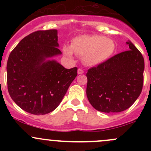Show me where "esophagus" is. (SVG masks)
I'll use <instances>...</instances> for the list:
<instances>
[{"mask_svg":"<svg viewBox=\"0 0 151 151\" xmlns=\"http://www.w3.org/2000/svg\"><path fill=\"white\" fill-rule=\"evenodd\" d=\"M77 73H78L79 74H82L84 73V71H83V69H81V68H78V70H77Z\"/></svg>","mask_w":151,"mask_h":151,"instance_id":"obj_1","label":"esophagus"}]
</instances>
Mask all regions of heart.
Here are the masks:
<instances>
[{
  "mask_svg": "<svg viewBox=\"0 0 151 151\" xmlns=\"http://www.w3.org/2000/svg\"><path fill=\"white\" fill-rule=\"evenodd\" d=\"M115 50V43L112 39L100 35L81 36L75 38L71 47L64 46L65 55L72 58L73 54L83 58L87 66L99 65L107 60Z\"/></svg>",
  "mask_w": 151,
  "mask_h": 151,
  "instance_id": "heart-1",
  "label": "heart"
}]
</instances>
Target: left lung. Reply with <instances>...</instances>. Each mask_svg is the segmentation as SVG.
<instances>
[{
    "label": "left lung",
    "instance_id": "obj_1",
    "mask_svg": "<svg viewBox=\"0 0 151 151\" xmlns=\"http://www.w3.org/2000/svg\"><path fill=\"white\" fill-rule=\"evenodd\" d=\"M129 50L88 70L86 93L91 104L102 112H120L130 107L143 86L144 58L131 42Z\"/></svg>",
    "mask_w": 151,
    "mask_h": 151
}]
</instances>
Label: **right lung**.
Instances as JSON below:
<instances>
[{
  "label": "right lung",
  "instance_id": "add662e5",
  "mask_svg": "<svg viewBox=\"0 0 151 151\" xmlns=\"http://www.w3.org/2000/svg\"><path fill=\"white\" fill-rule=\"evenodd\" d=\"M57 30H37L25 36L11 52L7 61V86L11 98L21 109L45 115L57 108L77 75V68L66 69L55 60Z\"/></svg>",
  "mask_w": 151,
  "mask_h": 151
}]
</instances>
